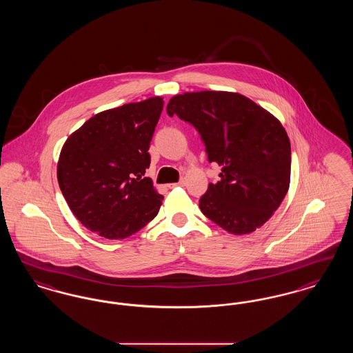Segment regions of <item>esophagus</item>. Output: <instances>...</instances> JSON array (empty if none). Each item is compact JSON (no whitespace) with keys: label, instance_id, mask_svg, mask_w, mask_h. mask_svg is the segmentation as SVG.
<instances>
[{"label":"esophagus","instance_id":"esophagus-1","mask_svg":"<svg viewBox=\"0 0 353 353\" xmlns=\"http://www.w3.org/2000/svg\"><path fill=\"white\" fill-rule=\"evenodd\" d=\"M185 185L184 180H180L179 183H174V184H169V188H174V186H183Z\"/></svg>","mask_w":353,"mask_h":353}]
</instances>
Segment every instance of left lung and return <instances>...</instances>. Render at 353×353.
I'll list each match as a JSON object with an SVG mask.
<instances>
[{
    "label": "left lung",
    "mask_w": 353,
    "mask_h": 353,
    "mask_svg": "<svg viewBox=\"0 0 353 353\" xmlns=\"http://www.w3.org/2000/svg\"><path fill=\"white\" fill-rule=\"evenodd\" d=\"M167 112L199 131L209 163L221 167V180L210 183L200 199L202 213L232 234L261 228L290 186L291 145L281 121L252 99L228 91L176 95Z\"/></svg>",
    "instance_id": "8db88e82"
}]
</instances>
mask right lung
<instances>
[{"mask_svg": "<svg viewBox=\"0 0 353 353\" xmlns=\"http://www.w3.org/2000/svg\"><path fill=\"white\" fill-rule=\"evenodd\" d=\"M163 105V98L154 97L103 111L65 141L58 184L68 208L88 230L123 239L157 216L164 197L144 174Z\"/></svg>", "mask_w": 353, "mask_h": 353, "instance_id": "right-lung-1", "label": "right lung"}]
</instances>
